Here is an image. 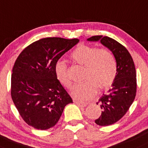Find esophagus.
<instances>
[{
    "instance_id": "esophagus-1",
    "label": "esophagus",
    "mask_w": 148,
    "mask_h": 148,
    "mask_svg": "<svg viewBox=\"0 0 148 148\" xmlns=\"http://www.w3.org/2000/svg\"><path fill=\"white\" fill-rule=\"evenodd\" d=\"M75 103L78 105L80 108H84L87 105V103H85V102H79V101H75Z\"/></svg>"
}]
</instances>
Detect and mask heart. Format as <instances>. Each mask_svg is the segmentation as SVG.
<instances>
[{"label":"heart","instance_id":"obj_1","mask_svg":"<svg viewBox=\"0 0 148 148\" xmlns=\"http://www.w3.org/2000/svg\"><path fill=\"white\" fill-rule=\"evenodd\" d=\"M74 62L85 66L84 82L75 84L70 94L74 99L86 101L95 95L99 88H108L114 82L117 74V64L112 54L106 49L81 44L71 54ZM54 73L59 82L67 88L71 87V81L67 74V64L58 60L54 65Z\"/></svg>","mask_w":148,"mask_h":148}]
</instances>
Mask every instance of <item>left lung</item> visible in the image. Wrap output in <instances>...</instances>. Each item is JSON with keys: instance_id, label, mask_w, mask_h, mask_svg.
<instances>
[{"instance_id": "obj_1", "label": "left lung", "mask_w": 148, "mask_h": 148, "mask_svg": "<svg viewBox=\"0 0 148 148\" xmlns=\"http://www.w3.org/2000/svg\"><path fill=\"white\" fill-rule=\"evenodd\" d=\"M87 40L100 41L112 52L117 64V74L112 87L108 94H103L97 103L100 104L102 111L95 123L99 126H109L119 121L134 100L136 91L134 63L127 49L111 38L95 36Z\"/></svg>"}]
</instances>
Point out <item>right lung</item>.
<instances>
[{
	"label": "right lung",
	"mask_w": 148,
	"mask_h": 148,
	"mask_svg": "<svg viewBox=\"0 0 148 148\" xmlns=\"http://www.w3.org/2000/svg\"><path fill=\"white\" fill-rule=\"evenodd\" d=\"M79 40L62 38L40 39L25 48L14 63L12 98L29 126L46 130L55 126L67 104L73 103L57 79L55 63Z\"/></svg>",
	"instance_id": "obj_1"
}]
</instances>
